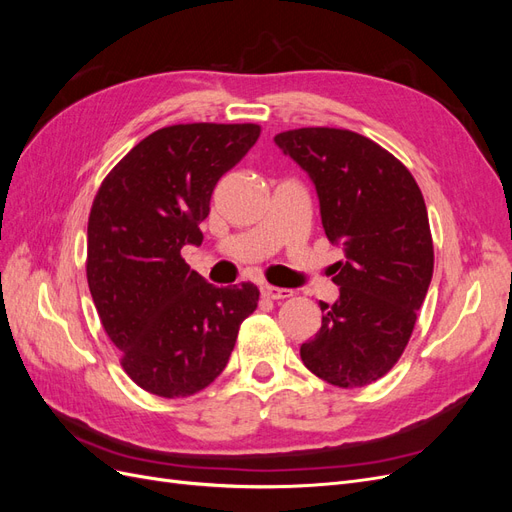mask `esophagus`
Returning <instances> with one entry per match:
<instances>
[{
	"label": "esophagus",
	"instance_id": "esophagus-1",
	"mask_svg": "<svg viewBox=\"0 0 512 512\" xmlns=\"http://www.w3.org/2000/svg\"><path fill=\"white\" fill-rule=\"evenodd\" d=\"M260 292L265 294L267 299H288L292 297V290L288 288H277V286H269V284H262Z\"/></svg>",
	"mask_w": 512,
	"mask_h": 512
}]
</instances>
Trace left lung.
Here are the masks:
<instances>
[{
	"label": "left lung",
	"mask_w": 512,
	"mask_h": 512,
	"mask_svg": "<svg viewBox=\"0 0 512 512\" xmlns=\"http://www.w3.org/2000/svg\"><path fill=\"white\" fill-rule=\"evenodd\" d=\"M273 141L312 179L324 235L346 254L333 265L339 299L320 301L322 327L301 359L342 389L376 382L408 346L433 275L423 194L404 164L356 132L299 128Z\"/></svg>",
	"instance_id": "1"
}]
</instances>
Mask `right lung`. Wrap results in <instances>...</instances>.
I'll list each match as a JSON object with an SVG mask.
<instances>
[{
    "label": "right lung",
    "instance_id": "right-lung-1",
    "mask_svg": "<svg viewBox=\"0 0 512 512\" xmlns=\"http://www.w3.org/2000/svg\"><path fill=\"white\" fill-rule=\"evenodd\" d=\"M260 136L256 123H179L149 134L102 181L87 224V282L121 365L166 397L222 374L260 292L218 288L181 258L200 245L213 188Z\"/></svg>",
    "mask_w": 512,
    "mask_h": 512
}]
</instances>
